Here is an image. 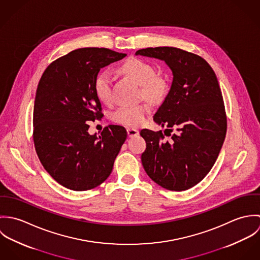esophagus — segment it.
Masks as SVG:
<instances>
[{
  "mask_svg": "<svg viewBox=\"0 0 260 260\" xmlns=\"http://www.w3.org/2000/svg\"><path fill=\"white\" fill-rule=\"evenodd\" d=\"M127 134L129 137H135V136L139 135V131L134 128H127Z\"/></svg>",
  "mask_w": 260,
  "mask_h": 260,
  "instance_id": "1",
  "label": "esophagus"
}]
</instances>
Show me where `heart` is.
<instances>
[{
  "mask_svg": "<svg viewBox=\"0 0 260 260\" xmlns=\"http://www.w3.org/2000/svg\"><path fill=\"white\" fill-rule=\"evenodd\" d=\"M121 71L141 86V96L151 102L162 101L169 90L167 79L162 75L155 74L154 67L144 60L131 58L126 61ZM97 97L105 104L112 101V76L108 70L97 75L94 83ZM149 106L146 103L136 105H123L112 113V120L115 123L137 127L145 121Z\"/></svg>",
  "mask_w": 260,
  "mask_h": 260,
  "instance_id": "heart-1",
  "label": "heart"
}]
</instances>
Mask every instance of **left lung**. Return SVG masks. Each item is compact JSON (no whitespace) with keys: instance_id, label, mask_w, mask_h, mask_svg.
I'll return each instance as SVG.
<instances>
[{"instance_id":"1","label":"left lung","mask_w":260,"mask_h":260,"mask_svg":"<svg viewBox=\"0 0 260 260\" xmlns=\"http://www.w3.org/2000/svg\"><path fill=\"white\" fill-rule=\"evenodd\" d=\"M136 55L165 61L173 74L170 91L153 117L167 127L169 139L162 131L141 130L146 141L143 167L158 185L187 190L208 174L225 139L227 119L217 77L202 57L178 48H146Z\"/></svg>"}]
</instances>
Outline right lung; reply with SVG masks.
Returning a JSON list of instances; mask_svg holds the SVG:
<instances>
[{
  "label": "right lung",
  "instance_id": "right-lung-1",
  "mask_svg": "<svg viewBox=\"0 0 260 260\" xmlns=\"http://www.w3.org/2000/svg\"><path fill=\"white\" fill-rule=\"evenodd\" d=\"M126 54L106 48H81L52 62L38 84L33 140L46 171L74 191L93 189L111 174L127 138L124 127L109 125L100 136L88 121L103 117L94 83L100 69Z\"/></svg>",
  "mask_w": 260,
  "mask_h": 260
}]
</instances>
